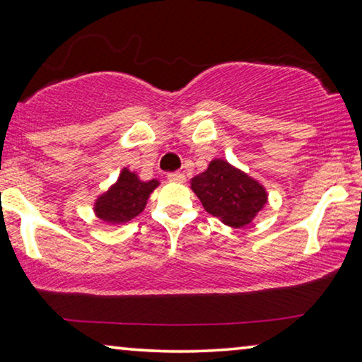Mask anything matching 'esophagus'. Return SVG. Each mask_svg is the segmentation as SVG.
<instances>
[{
    "label": "esophagus",
    "mask_w": 362,
    "mask_h": 362,
    "mask_svg": "<svg viewBox=\"0 0 362 362\" xmlns=\"http://www.w3.org/2000/svg\"><path fill=\"white\" fill-rule=\"evenodd\" d=\"M168 180L169 182H175V183H183L187 179H185V175H183L182 173H170V174H168Z\"/></svg>",
    "instance_id": "1"
}]
</instances>
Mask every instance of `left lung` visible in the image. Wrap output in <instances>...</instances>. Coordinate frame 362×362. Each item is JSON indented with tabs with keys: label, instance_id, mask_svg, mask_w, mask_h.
I'll use <instances>...</instances> for the list:
<instances>
[{
	"label": "left lung",
	"instance_id": "left-lung-1",
	"mask_svg": "<svg viewBox=\"0 0 362 362\" xmlns=\"http://www.w3.org/2000/svg\"><path fill=\"white\" fill-rule=\"evenodd\" d=\"M192 189L211 216L231 228L249 225L268 201L259 180L220 158L212 159L203 174L193 177Z\"/></svg>",
	"mask_w": 362,
	"mask_h": 362
}]
</instances>
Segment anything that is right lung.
Segmentation results:
<instances>
[{"label": "right lung", "instance_id": "right-lung-1", "mask_svg": "<svg viewBox=\"0 0 362 362\" xmlns=\"http://www.w3.org/2000/svg\"><path fill=\"white\" fill-rule=\"evenodd\" d=\"M158 185L156 179L144 182L136 173L124 168L118 180L95 199V216L110 225L129 222L145 209L146 201Z\"/></svg>", "mask_w": 362, "mask_h": 362}]
</instances>
